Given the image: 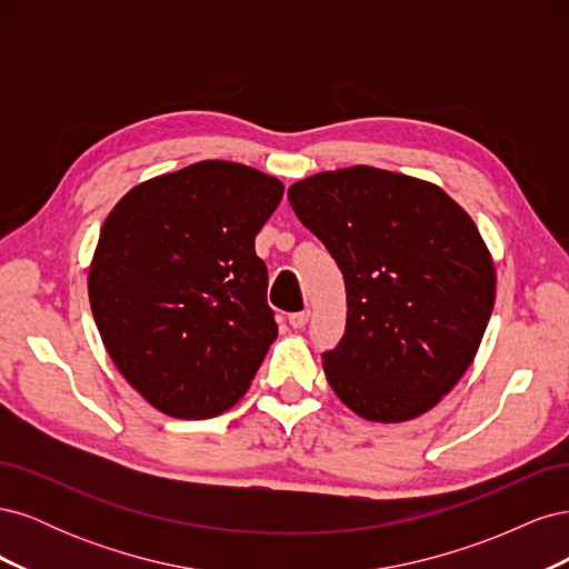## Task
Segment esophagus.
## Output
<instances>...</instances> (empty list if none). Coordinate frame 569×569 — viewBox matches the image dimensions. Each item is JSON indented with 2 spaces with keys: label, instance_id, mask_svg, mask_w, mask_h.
I'll return each mask as SVG.
<instances>
[{
  "label": "esophagus",
  "instance_id": "1",
  "mask_svg": "<svg viewBox=\"0 0 569 569\" xmlns=\"http://www.w3.org/2000/svg\"><path fill=\"white\" fill-rule=\"evenodd\" d=\"M308 318H311V311H299V313H291L289 316V325L295 327V330H303Z\"/></svg>",
  "mask_w": 569,
  "mask_h": 569
}]
</instances>
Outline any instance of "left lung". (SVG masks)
I'll use <instances>...</instances> for the list:
<instances>
[{"label": "left lung", "mask_w": 569, "mask_h": 569, "mask_svg": "<svg viewBox=\"0 0 569 569\" xmlns=\"http://www.w3.org/2000/svg\"><path fill=\"white\" fill-rule=\"evenodd\" d=\"M287 197L347 284V330L322 353L327 382L375 422L435 408L493 311L496 270L472 218L437 184L370 166L311 176Z\"/></svg>", "instance_id": "obj_1"}]
</instances>
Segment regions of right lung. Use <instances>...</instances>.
Here are the masks:
<instances>
[{"label": "right lung", "mask_w": 569, "mask_h": 569, "mask_svg": "<svg viewBox=\"0 0 569 569\" xmlns=\"http://www.w3.org/2000/svg\"><path fill=\"white\" fill-rule=\"evenodd\" d=\"M282 192L261 170L199 161L137 184L101 226L94 322L120 375L166 416L232 408L278 337L253 239Z\"/></svg>", "instance_id": "1"}]
</instances>
